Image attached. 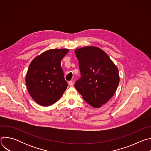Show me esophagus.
Instances as JSON below:
<instances>
[{
    "label": "esophagus",
    "instance_id": "obj_1",
    "mask_svg": "<svg viewBox=\"0 0 151 151\" xmlns=\"http://www.w3.org/2000/svg\"><path fill=\"white\" fill-rule=\"evenodd\" d=\"M69 85L70 87H73V82L72 81H69Z\"/></svg>",
    "mask_w": 151,
    "mask_h": 151
}]
</instances>
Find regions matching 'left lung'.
Returning a JSON list of instances; mask_svg holds the SVG:
<instances>
[{
    "instance_id": "8db88e82",
    "label": "left lung",
    "mask_w": 151,
    "mask_h": 151,
    "mask_svg": "<svg viewBox=\"0 0 151 151\" xmlns=\"http://www.w3.org/2000/svg\"><path fill=\"white\" fill-rule=\"evenodd\" d=\"M81 78L75 87L90 105L99 108L115 94L119 83L117 67L99 48L88 46L75 51Z\"/></svg>"
}]
</instances>
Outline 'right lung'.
Listing matches in <instances>:
<instances>
[{
    "instance_id": "right-lung-1",
    "label": "right lung",
    "mask_w": 151,
    "mask_h": 151,
    "mask_svg": "<svg viewBox=\"0 0 151 151\" xmlns=\"http://www.w3.org/2000/svg\"><path fill=\"white\" fill-rule=\"evenodd\" d=\"M68 49H51L36 57L28 69L26 83L32 99L39 104L49 106L55 103L67 88L61 61Z\"/></svg>"
}]
</instances>
